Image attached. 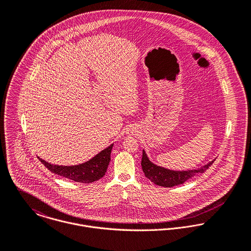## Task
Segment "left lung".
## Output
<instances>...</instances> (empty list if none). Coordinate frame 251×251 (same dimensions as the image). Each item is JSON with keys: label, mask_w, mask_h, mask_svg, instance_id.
Wrapping results in <instances>:
<instances>
[{"label": "left lung", "mask_w": 251, "mask_h": 251, "mask_svg": "<svg viewBox=\"0 0 251 251\" xmlns=\"http://www.w3.org/2000/svg\"><path fill=\"white\" fill-rule=\"evenodd\" d=\"M215 160V158L214 160L208 162L207 164L203 165L202 167L192 169V170H185V171L170 170L152 163L149 159L146 151L143 150L141 165H142L144 174L147 177V179H150L151 182L159 186L172 187L178 184H182L187 179L204 173L214 163Z\"/></svg>", "instance_id": "1"}]
</instances>
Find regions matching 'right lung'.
Listing matches in <instances>:
<instances>
[{
  "instance_id": "obj_1",
  "label": "right lung",
  "mask_w": 251,
  "mask_h": 251,
  "mask_svg": "<svg viewBox=\"0 0 251 251\" xmlns=\"http://www.w3.org/2000/svg\"><path fill=\"white\" fill-rule=\"evenodd\" d=\"M114 144L108 146L106 149L100 151L90 160L72 166H63L51 164L40 157H37L40 162L52 173L65 177L77 182L90 183L101 179L107 171L108 165L111 160V151Z\"/></svg>"
}]
</instances>
